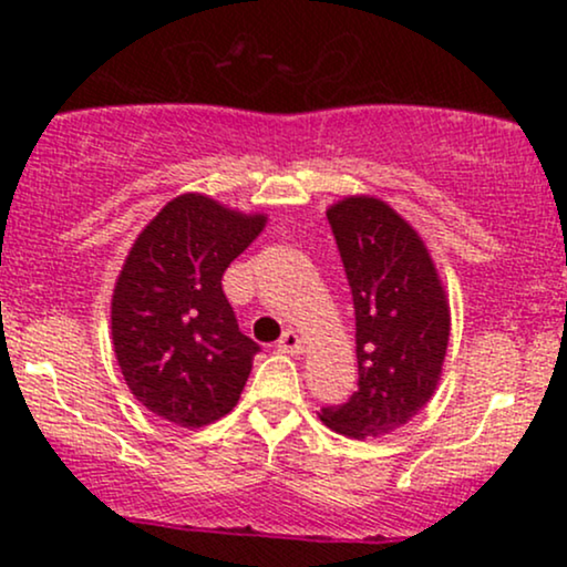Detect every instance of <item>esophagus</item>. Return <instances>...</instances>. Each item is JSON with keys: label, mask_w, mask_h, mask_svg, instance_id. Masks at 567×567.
I'll return each mask as SVG.
<instances>
[{"label": "esophagus", "mask_w": 567, "mask_h": 567, "mask_svg": "<svg viewBox=\"0 0 567 567\" xmlns=\"http://www.w3.org/2000/svg\"><path fill=\"white\" fill-rule=\"evenodd\" d=\"M277 351H282V354H301L303 338L298 336L296 330H285L282 338L277 341Z\"/></svg>", "instance_id": "obj_1"}]
</instances>
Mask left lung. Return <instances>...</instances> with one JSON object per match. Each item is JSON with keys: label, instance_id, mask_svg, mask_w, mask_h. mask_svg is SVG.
Returning a JSON list of instances; mask_svg holds the SVG:
<instances>
[{"label": "left lung", "instance_id": "obj_1", "mask_svg": "<svg viewBox=\"0 0 567 567\" xmlns=\"http://www.w3.org/2000/svg\"><path fill=\"white\" fill-rule=\"evenodd\" d=\"M357 320V392L320 410L324 426L365 440L408 424L437 389L451 309L426 245L375 197L328 210Z\"/></svg>", "mask_w": 567, "mask_h": 567}]
</instances>
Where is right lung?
I'll use <instances>...</instances> for the list:
<instances>
[{
    "instance_id": "add662e5",
    "label": "right lung",
    "mask_w": 567,
    "mask_h": 567,
    "mask_svg": "<svg viewBox=\"0 0 567 567\" xmlns=\"http://www.w3.org/2000/svg\"><path fill=\"white\" fill-rule=\"evenodd\" d=\"M266 216L181 194L130 247L112 298V338L130 392L173 424H213L237 405L252 357L220 277Z\"/></svg>"
}]
</instances>
